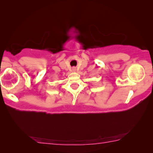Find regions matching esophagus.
Here are the masks:
<instances>
[{"label": "esophagus", "instance_id": "1", "mask_svg": "<svg viewBox=\"0 0 153 153\" xmlns=\"http://www.w3.org/2000/svg\"><path fill=\"white\" fill-rule=\"evenodd\" d=\"M74 70H75V69H74Z\"/></svg>", "mask_w": 153, "mask_h": 153}]
</instances>
